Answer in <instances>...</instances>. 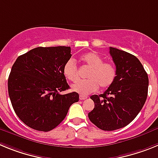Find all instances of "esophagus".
I'll use <instances>...</instances> for the list:
<instances>
[{"label": "esophagus", "instance_id": "obj_1", "mask_svg": "<svg viewBox=\"0 0 158 158\" xmlns=\"http://www.w3.org/2000/svg\"><path fill=\"white\" fill-rule=\"evenodd\" d=\"M79 98H80V100H85V99H87V96H82V95H80V96H79Z\"/></svg>", "mask_w": 158, "mask_h": 158}]
</instances>
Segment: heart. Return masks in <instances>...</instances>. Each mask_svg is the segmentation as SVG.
Masks as SVG:
<instances>
[{"label": "heart", "instance_id": "obj_1", "mask_svg": "<svg viewBox=\"0 0 158 158\" xmlns=\"http://www.w3.org/2000/svg\"><path fill=\"white\" fill-rule=\"evenodd\" d=\"M81 60L90 69L86 75L88 80L79 81L72 85L73 91L82 96H88L95 93L99 87L106 89L114 83L116 77V67L114 64L104 62V58L96 52L86 53L81 57ZM63 74L70 81H77L79 76L74 59L70 58L65 62Z\"/></svg>", "mask_w": 158, "mask_h": 158}]
</instances>
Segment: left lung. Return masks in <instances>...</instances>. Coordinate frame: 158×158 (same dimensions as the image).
<instances>
[{"instance_id": "8db88e82", "label": "left lung", "mask_w": 158, "mask_h": 158, "mask_svg": "<svg viewBox=\"0 0 158 158\" xmlns=\"http://www.w3.org/2000/svg\"><path fill=\"white\" fill-rule=\"evenodd\" d=\"M110 54L116 66L114 83L99 96L90 98L95 107L89 118L103 131H115L134 120L147 98V73L138 58L130 53L110 47Z\"/></svg>"}]
</instances>
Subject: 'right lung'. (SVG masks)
Here are the masks:
<instances>
[{
  "instance_id": "1",
  "label": "right lung",
  "mask_w": 158,
  "mask_h": 158,
  "mask_svg": "<svg viewBox=\"0 0 158 158\" xmlns=\"http://www.w3.org/2000/svg\"><path fill=\"white\" fill-rule=\"evenodd\" d=\"M69 47H36L17 58L8 80L9 98L19 119L29 127L50 131L62 122L79 100L69 89L63 66L70 59Z\"/></svg>"
}]
</instances>
